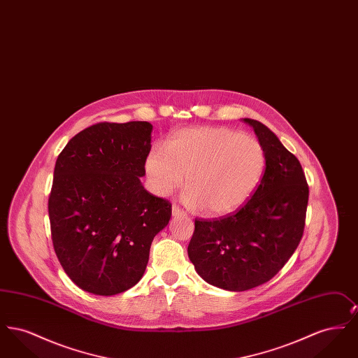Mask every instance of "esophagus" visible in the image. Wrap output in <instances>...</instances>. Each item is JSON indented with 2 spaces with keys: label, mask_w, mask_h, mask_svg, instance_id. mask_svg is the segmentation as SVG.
<instances>
[{
  "label": "esophagus",
  "mask_w": 358,
  "mask_h": 358,
  "mask_svg": "<svg viewBox=\"0 0 358 358\" xmlns=\"http://www.w3.org/2000/svg\"><path fill=\"white\" fill-rule=\"evenodd\" d=\"M171 213H173L174 217H184V216H187V212L184 209H181L180 206H177V205H173Z\"/></svg>",
  "instance_id": "obj_1"
}]
</instances>
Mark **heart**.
Segmentation results:
<instances>
[{
	"instance_id": "heart-1",
	"label": "heart",
	"mask_w": 358,
	"mask_h": 358,
	"mask_svg": "<svg viewBox=\"0 0 358 358\" xmlns=\"http://www.w3.org/2000/svg\"><path fill=\"white\" fill-rule=\"evenodd\" d=\"M266 169L255 136L228 127H194L173 133L165 150L153 148L145 171L154 193L169 196L187 176L184 203L210 216L235 212L254 194Z\"/></svg>"
}]
</instances>
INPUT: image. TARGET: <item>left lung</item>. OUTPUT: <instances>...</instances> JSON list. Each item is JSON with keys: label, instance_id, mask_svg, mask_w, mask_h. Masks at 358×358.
Masks as SVG:
<instances>
[{"label": "left lung", "instance_id": "8db88e82", "mask_svg": "<svg viewBox=\"0 0 358 358\" xmlns=\"http://www.w3.org/2000/svg\"><path fill=\"white\" fill-rule=\"evenodd\" d=\"M266 153L252 197L236 213L194 220L187 255L197 273L228 291L254 289L282 270L305 229L308 185L298 158L259 120L244 118Z\"/></svg>", "mask_w": 358, "mask_h": 358}]
</instances>
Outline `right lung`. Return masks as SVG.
Here are the masks:
<instances>
[{
	"mask_svg": "<svg viewBox=\"0 0 358 358\" xmlns=\"http://www.w3.org/2000/svg\"><path fill=\"white\" fill-rule=\"evenodd\" d=\"M149 122L92 124L59 154L48 213L56 256L69 279L95 295L131 289L146 270L171 204L141 184L152 149Z\"/></svg>",
	"mask_w": 358,
	"mask_h": 358,
	"instance_id": "add662e5",
	"label": "right lung"
}]
</instances>
